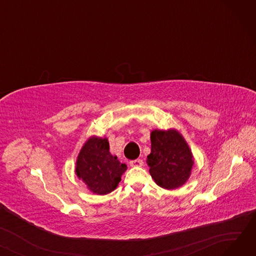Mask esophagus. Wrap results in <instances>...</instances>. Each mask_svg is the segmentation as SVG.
Returning a JSON list of instances; mask_svg holds the SVG:
<instances>
[{"label":"esophagus","mask_w":256,"mask_h":256,"mask_svg":"<svg viewBox=\"0 0 256 256\" xmlns=\"http://www.w3.org/2000/svg\"><path fill=\"white\" fill-rule=\"evenodd\" d=\"M130 165L132 167H141L143 166V160L141 158H136V160H132L130 162Z\"/></svg>","instance_id":"34e87169"}]
</instances>
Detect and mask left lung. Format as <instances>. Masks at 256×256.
Instances as JSON below:
<instances>
[{
  "label": "left lung",
  "mask_w": 256,
  "mask_h": 256,
  "mask_svg": "<svg viewBox=\"0 0 256 256\" xmlns=\"http://www.w3.org/2000/svg\"><path fill=\"white\" fill-rule=\"evenodd\" d=\"M152 152L147 156L150 172L156 184L176 189L189 178L193 156L184 139L174 130H154L150 135Z\"/></svg>",
  "instance_id": "8db88e82"
}]
</instances>
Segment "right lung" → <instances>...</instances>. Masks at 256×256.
I'll use <instances>...</instances> for the list:
<instances>
[{
    "label": "right lung",
    "mask_w": 256,
    "mask_h": 256,
    "mask_svg": "<svg viewBox=\"0 0 256 256\" xmlns=\"http://www.w3.org/2000/svg\"><path fill=\"white\" fill-rule=\"evenodd\" d=\"M106 139H89L78 156L76 172L89 189L104 195L116 189L126 165L120 163L117 156L110 154Z\"/></svg>",
    "instance_id": "add662e5"
}]
</instances>
